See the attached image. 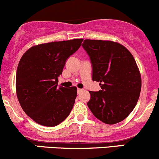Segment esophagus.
I'll list each match as a JSON object with an SVG mask.
<instances>
[{"mask_svg": "<svg viewBox=\"0 0 159 159\" xmlns=\"http://www.w3.org/2000/svg\"><path fill=\"white\" fill-rule=\"evenodd\" d=\"M82 91H83V89H79V88H78V90H77L78 93H80L82 92Z\"/></svg>", "mask_w": 159, "mask_h": 159, "instance_id": "obj_1", "label": "esophagus"}]
</instances>
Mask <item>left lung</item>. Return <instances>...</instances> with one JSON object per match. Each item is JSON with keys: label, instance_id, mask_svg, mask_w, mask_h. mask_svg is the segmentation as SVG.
Masks as SVG:
<instances>
[{"label": "left lung", "instance_id": "left-lung-1", "mask_svg": "<svg viewBox=\"0 0 159 159\" xmlns=\"http://www.w3.org/2000/svg\"><path fill=\"white\" fill-rule=\"evenodd\" d=\"M82 47L90 57L93 81L101 90L89 91L87 102L93 114L113 125L127 117L135 107L141 90V78L135 60L126 48L117 43L85 39Z\"/></svg>", "mask_w": 159, "mask_h": 159}]
</instances>
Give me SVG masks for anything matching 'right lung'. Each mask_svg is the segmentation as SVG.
Segmentation results:
<instances>
[{"label":"right lung","instance_id":"right-lung-1","mask_svg":"<svg viewBox=\"0 0 159 159\" xmlns=\"http://www.w3.org/2000/svg\"><path fill=\"white\" fill-rule=\"evenodd\" d=\"M83 39L44 43L29 48L16 72V93L23 111L36 123L53 127L69 116L77 96L76 87H58L66 61Z\"/></svg>","mask_w":159,"mask_h":159}]
</instances>
